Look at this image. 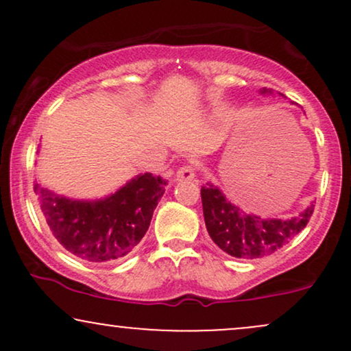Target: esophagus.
<instances>
[{"instance_id":"34e87169","label":"esophagus","mask_w":351,"mask_h":351,"mask_svg":"<svg viewBox=\"0 0 351 351\" xmlns=\"http://www.w3.org/2000/svg\"><path fill=\"white\" fill-rule=\"evenodd\" d=\"M195 167L193 165H183V167L178 168L176 171V180L178 181H191L195 178Z\"/></svg>"}]
</instances>
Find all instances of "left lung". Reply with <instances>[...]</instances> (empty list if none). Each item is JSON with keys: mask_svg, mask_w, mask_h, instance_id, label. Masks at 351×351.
<instances>
[{"mask_svg": "<svg viewBox=\"0 0 351 351\" xmlns=\"http://www.w3.org/2000/svg\"><path fill=\"white\" fill-rule=\"evenodd\" d=\"M201 201L211 239L217 247L239 259H259L279 251L307 226L313 213L312 204L292 219H259L224 198L223 193L211 183L201 188Z\"/></svg>", "mask_w": 351, "mask_h": 351, "instance_id": "obj_1", "label": "left lung"}]
</instances>
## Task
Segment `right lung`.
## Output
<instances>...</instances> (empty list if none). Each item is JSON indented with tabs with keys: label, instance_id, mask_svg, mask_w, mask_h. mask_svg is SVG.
Listing matches in <instances>:
<instances>
[{
	"label": "right lung",
	"instance_id": "right-lung-1",
	"mask_svg": "<svg viewBox=\"0 0 351 351\" xmlns=\"http://www.w3.org/2000/svg\"><path fill=\"white\" fill-rule=\"evenodd\" d=\"M168 184L152 173L135 176L102 201H74L34 184L52 236L66 251L87 263H108L127 256L147 232Z\"/></svg>",
	"mask_w": 351,
	"mask_h": 351
}]
</instances>
